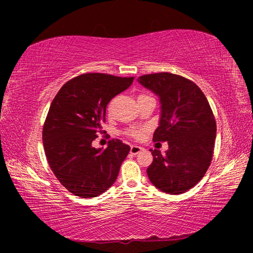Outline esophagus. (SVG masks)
<instances>
[{"label": "esophagus", "instance_id": "esophagus-1", "mask_svg": "<svg viewBox=\"0 0 253 253\" xmlns=\"http://www.w3.org/2000/svg\"><path fill=\"white\" fill-rule=\"evenodd\" d=\"M140 151H143V147L136 146V145H131L130 146V154H132V155H136V154H138Z\"/></svg>", "mask_w": 253, "mask_h": 253}]
</instances>
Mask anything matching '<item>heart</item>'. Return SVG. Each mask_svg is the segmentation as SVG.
Segmentation results:
<instances>
[{
	"label": "heart",
	"mask_w": 253,
	"mask_h": 253,
	"mask_svg": "<svg viewBox=\"0 0 253 253\" xmlns=\"http://www.w3.org/2000/svg\"><path fill=\"white\" fill-rule=\"evenodd\" d=\"M146 96H149L147 95V93H139L138 97H137V99L138 98H142V97H146ZM144 134H145V129H137V128H134V129H129L126 131V135L131 137V138H134L136 140H140L144 137Z\"/></svg>",
	"instance_id": "obj_1"
}]
</instances>
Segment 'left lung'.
<instances>
[{"mask_svg":"<svg viewBox=\"0 0 253 253\" xmlns=\"http://www.w3.org/2000/svg\"><path fill=\"white\" fill-rule=\"evenodd\" d=\"M138 81L161 99L160 126L153 140L169 143L163 155L151 149L149 181L164 193H185L211 165L216 134L213 111L198 84L182 76L158 72L139 77Z\"/></svg>","mask_w":253,"mask_h":253,"instance_id":"8db88e82","label":"left lung"}]
</instances>
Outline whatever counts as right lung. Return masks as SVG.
<instances>
[{"label": "right lung", "instance_id": "1", "mask_svg": "<svg viewBox=\"0 0 253 253\" xmlns=\"http://www.w3.org/2000/svg\"><path fill=\"white\" fill-rule=\"evenodd\" d=\"M132 81L134 77L83 74L67 81L51 102L42 130L44 153L54 176L74 195L96 198L116 181L129 146L121 139H110L104 151L91 144L105 132L108 102Z\"/></svg>", "mask_w": 253, "mask_h": 253}]
</instances>
